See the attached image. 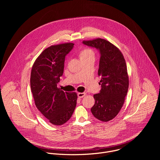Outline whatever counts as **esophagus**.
I'll return each instance as SVG.
<instances>
[{"label": "esophagus", "mask_w": 160, "mask_h": 160, "mask_svg": "<svg viewBox=\"0 0 160 160\" xmlns=\"http://www.w3.org/2000/svg\"><path fill=\"white\" fill-rule=\"evenodd\" d=\"M86 95V94L85 92H78V97L79 98H83Z\"/></svg>", "instance_id": "34e87169"}]
</instances>
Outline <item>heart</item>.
<instances>
[{
  "label": "heart",
  "mask_w": 160,
  "mask_h": 160,
  "mask_svg": "<svg viewBox=\"0 0 160 160\" xmlns=\"http://www.w3.org/2000/svg\"><path fill=\"white\" fill-rule=\"evenodd\" d=\"M79 56L80 59L82 60L88 58L90 57L94 56V52L92 51V49H91L90 48H83L82 50H80L79 52Z\"/></svg>",
  "instance_id": "1"
}]
</instances>
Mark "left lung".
Instances as JSON below:
<instances>
[{
    "mask_svg": "<svg viewBox=\"0 0 160 160\" xmlns=\"http://www.w3.org/2000/svg\"><path fill=\"white\" fill-rule=\"evenodd\" d=\"M83 43L98 49L101 54L98 75L101 77V89L94 95L95 104L91 112L97 119L109 122L121 110L128 92L126 62L120 49L105 39L83 40Z\"/></svg>",
    "mask_w": 160,
    "mask_h": 160,
    "instance_id": "obj_1",
    "label": "left lung"
}]
</instances>
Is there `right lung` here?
I'll list each match as a JSON object with an SVG mask.
<instances>
[{
  "label": "right lung",
  "instance_id": "right-lung-1",
  "mask_svg": "<svg viewBox=\"0 0 160 160\" xmlns=\"http://www.w3.org/2000/svg\"><path fill=\"white\" fill-rule=\"evenodd\" d=\"M73 45V43L51 45L42 51L32 68L30 86L35 106L54 125L69 120L77 106L76 92H64L57 87L63 74L65 56Z\"/></svg>",
  "mask_w": 160,
  "mask_h": 160
}]
</instances>
